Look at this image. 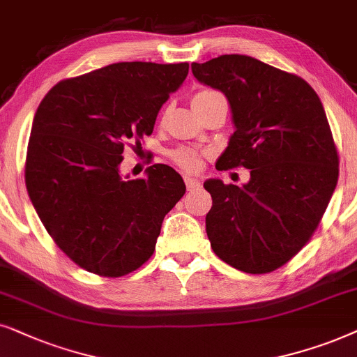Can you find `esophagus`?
I'll use <instances>...</instances> for the list:
<instances>
[{
  "instance_id": "esophagus-1",
  "label": "esophagus",
  "mask_w": 357,
  "mask_h": 357,
  "mask_svg": "<svg viewBox=\"0 0 357 357\" xmlns=\"http://www.w3.org/2000/svg\"><path fill=\"white\" fill-rule=\"evenodd\" d=\"M184 183H186L188 191H196V189H199V188L202 186L201 181H197V179L191 178V176H184Z\"/></svg>"
}]
</instances>
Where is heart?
Segmentation results:
<instances>
[{
	"instance_id": "1",
	"label": "heart",
	"mask_w": 357,
	"mask_h": 357,
	"mask_svg": "<svg viewBox=\"0 0 357 357\" xmlns=\"http://www.w3.org/2000/svg\"><path fill=\"white\" fill-rule=\"evenodd\" d=\"M217 91H212V89H204V91L197 93L194 96L192 102L202 101V99L217 96ZM202 153L196 149H191V146H179L173 151H169V158L174 161L179 168L188 171V173H197L199 169L202 168Z\"/></svg>"
}]
</instances>
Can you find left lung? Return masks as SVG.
<instances>
[{
    "label": "left lung",
    "mask_w": 357,
    "mask_h": 357,
    "mask_svg": "<svg viewBox=\"0 0 357 357\" xmlns=\"http://www.w3.org/2000/svg\"><path fill=\"white\" fill-rule=\"evenodd\" d=\"M197 82L225 94L235 132L217 169H250L243 186L207 179L206 231L218 258L248 274L291 261L317 230L338 183L325 109L301 76L246 55L192 63Z\"/></svg>",
    "instance_id": "8db88e82"
}]
</instances>
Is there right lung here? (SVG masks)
I'll return each instance as SVG.
<instances>
[{
    "instance_id": "right-lung-1",
    "label": "right lung",
    "mask_w": 357,
    "mask_h": 357,
    "mask_svg": "<svg viewBox=\"0 0 357 357\" xmlns=\"http://www.w3.org/2000/svg\"><path fill=\"white\" fill-rule=\"evenodd\" d=\"M189 63L121 61L56 83L37 107L26 188L56 246L104 278L139 269L153 255L166 213L186 192L168 165L144 179L119 173L123 146L151 135Z\"/></svg>"
}]
</instances>
